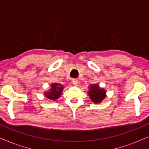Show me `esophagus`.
I'll return each mask as SVG.
<instances>
[{"mask_svg":"<svg viewBox=\"0 0 149 149\" xmlns=\"http://www.w3.org/2000/svg\"><path fill=\"white\" fill-rule=\"evenodd\" d=\"M72 83H73V85H75V86H78V80H77V79H73Z\"/></svg>","mask_w":149,"mask_h":149,"instance_id":"1","label":"esophagus"}]
</instances>
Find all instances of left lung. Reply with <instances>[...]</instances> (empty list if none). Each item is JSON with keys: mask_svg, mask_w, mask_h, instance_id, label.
Segmentation results:
<instances>
[{"mask_svg": "<svg viewBox=\"0 0 149 149\" xmlns=\"http://www.w3.org/2000/svg\"><path fill=\"white\" fill-rule=\"evenodd\" d=\"M88 94L91 100L95 103H100L106 97V91L104 88H100L97 84L90 86Z\"/></svg>", "mask_w": 149, "mask_h": 149, "instance_id": "left-lung-1", "label": "left lung"}]
</instances>
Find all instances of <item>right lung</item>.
<instances>
[{
	"label": "right lung",
	"mask_w": 149,
	"mask_h": 149,
	"mask_svg": "<svg viewBox=\"0 0 149 149\" xmlns=\"http://www.w3.org/2000/svg\"><path fill=\"white\" fill-rule=\"evenodd\" d=\"M63 88V86H61V84H57V83L52 84L51 85V89L49 91L45 93V96L49 100H56L61 96Z\"/></svg>",
	"instance_id": "add662e5"
}]
</instances>
